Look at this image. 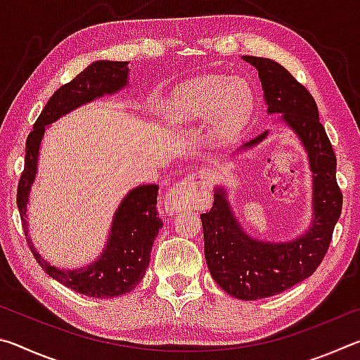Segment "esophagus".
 <instances>
[{"label": "esophagus", "mask_w": 360, "mask_h": 360, "mask_svg": "<svg viewBox=\"0 0 360 360\" xmlns=\"http://www.w3.org/2000/svg\"><path fill=\"white\" fill-rule=\"evenodd\" d=\"M208 188L210 181L206 173L197 172L187 176L184 181L178 182L167 192L165 198H163V210L168 214H176L182 210L202 205L208 197Z\"/></svg>", "instance_id": "34e87169"}]
</instances>
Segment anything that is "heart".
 I'll return each instance as SVG.
<instances>
[{"label": "heart", "instance_id": "b5f03b06", "mask_svg": "<svg viewBox=\"0 0 360 360\" xmlns=\"http://www.w3.org/2000/svg\"><path fill=\"white\" fill-rule=\"evenodd\" d=\"M252 101V90L240 77H202L184 85L168 103L174 119L195 120L210 117L216 129L227 130L238 122V108Z\"/></svg>", "mask_w": 360, "mask_h": 360}]
</instances>
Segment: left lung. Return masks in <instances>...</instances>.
I'll list each match as a JSON object with an SVG mask.
<instances>
[{
    "mask_svg": "<svg viewBox=\"0 0 360 360\" xmlns=\"http://www.w3.org/2000/svg\"><path fill=\"white\" fill-rule=\"evenodd\" d=\"M259 71L268 114H281L307 152L313 186V217L308 230L289 241L257 240L243 229L224 186L214 187V203L202 217L205 259L211 276L229 295L259 300L290 289L309 278L324 259L343 205L335 173L337 157L319 122L316 101L275 60L243 56ZM270 130L241 144L230 155L264 141Z\"/></svg>",
    "mask_w": 360,
    "mask_h": 360,
    "instance_id": "1",
    "label": "left lung"
}]
</instances>
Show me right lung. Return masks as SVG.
Segmentation results:
<instances>
[{
	"mask_svg": "<svg viewBox=\"0 0 360 360\" xmlns=\"http://www.w3.org/2000/svg\"><path fill=\"white\" fill-rule=\"evenodd\" d=\"M129 85V62L109 60H96L71 82L62 85L47 101L38 120L34 122L33 131L27 138L25 168L17 188V208L20 212L28 246L36 262L49 276L57 279L66 288L94 298L124 295L135 289L146 275L152 245L163 225L157 212L158 186H138L122 198L114 212L111 230L100 257H96L92 264L75 270L52 265L36 251L28 236L27 205L38 173L39 149L47 127L62 115L70 114L87 103L100 100L105 95L119 94Z\"/></svg>",
	"mask_w": 360,
	"mask_h": 360,
	"instance_id": "1",
	"label": "right lung"
}]
</instances>
